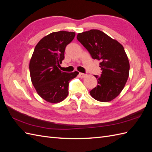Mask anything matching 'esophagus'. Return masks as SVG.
<instances>
[{
  "label": "esophagus",
  "instance_id": "34e87169",
  "mask_svg": "<svg viewBox=\"0 0 152 152\" xmlns=\"http://www.w3.org/2000/svg\"><path fill=\"white\" fill-rule=\"evenodd\" d=\"M86 74H85V73H79V76L80 78H82V79H84V78H85L86 77Z\"/></svg>",
  "mask_w": 152,
  "mask_h": 152
}]
</instances>
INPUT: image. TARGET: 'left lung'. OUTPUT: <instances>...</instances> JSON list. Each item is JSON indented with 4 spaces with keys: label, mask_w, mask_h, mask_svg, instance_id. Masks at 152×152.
<instances>
[{
    "label": "left lung",
    "mask_w": 152,
    "mask_h": 152,
    "mask_svg": "<svg viewBox=\"0 0 152 152\" xmlns=\"http://www.w3.org/2000/svg\"><path fill=\"white\" fill-rule=\"evenodd\" d=\"M77 39L93 59L101 61L102 75H94L98 84L89 92L91 96L102 102L113 100L121 93L129 73V62L122 45L99 30L79 33Z\"/></svg>",
    "instance_id": "left-lung-1"
}]
</instances>
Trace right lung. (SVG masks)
<instances>
[{"label":"right lung","instance_id":"right-lung-1","mask_svg":"<svg viewBox=\"0 0 152 152\" xmlns=\"http://www.w3.org/2000/svg\"><path fill=\"white\" fill-rule=\"evenodd\" d=\"M75 36V32H53L36 45L30 61L32 84L37 94L46 102L57 103L68 94L69 82L79 74L63 72L59 69L65 58V50Z\"/></svg>","mask_w":152,"mask_h":152}]
</instances>
